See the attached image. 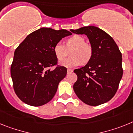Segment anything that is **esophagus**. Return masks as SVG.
<instances>
[{
	"mask_svg": "<svg viewBox=\"0 0 133 133\" xmlns=\"http://www.w3.org/2000/svg\"><path fill=\"white\" fill-rule=\"evenodd\" d=\"M67 72H68V74H70V73H71V72H73V70H71V69H68V71H67Z\"/></svg>",
	"mask_w": 133,
	"mask_h": 133,
	"instance_id": "esophagus-1",
	"label": "esophagus"
}]
</instances>
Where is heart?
<instances>
[{
	"label": "heart",
	"instance_id": "1",
	"mask_svg": "<svg viewBox=\"0 0 133 133\" xmlns=\"http://www.w3.org/2000/svg\"><path fill=\"white\" fill-rule=\"evenodd\" d=\"M70 51L71 57L60 63V65L66 68L78 66L81 63H87L92 57V48L86 43L85 39L80 35H74L65 41V46L58 42L54 45V53L59 61L63 60Z\"/></svg>",
	"mask_w": 133,
	"mask_h": 133
}]
</instances>
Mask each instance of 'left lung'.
Here are the masks:
<instances>
[{
    "label": "left lung",
    "instance_id": "obj_1",
    "mask_svg": "<svg viewBox=\"0 0 133 133\" xmlns=\"http://www.w3.org/2000/svg\"><path fill=\"white\" fill-rule=\"evenodd\" d=\"M86 35L92 48V57L85 66L75 70L78 79L74 90L83 102L98 106L112 98L122 76V54L114 39L94 26L70 30Z\"/></svg>",
    "mask_w": 133,
    "mask_h": 133
}]
</instances>
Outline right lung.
<instances>
[{
    "label": "right lung",
    "mask_w": 133,
    "mask_h": 133,
    "mask_svg": "<svg viewBox=\"0 0 133 133\" xmlns=\"http://www.w3.org/2000/svg\"><path fill=\"white\" fill-rule=\"evenodd\" d=\"M72 33L65 29L43 27L24 39L14 54L11 75L14 90L25 104L39 107L49 102L65 78L67 68L57 65L54 47L62 38Z\"/></svg>",
    "instance_id": "add662e5"
}]
</instances>
